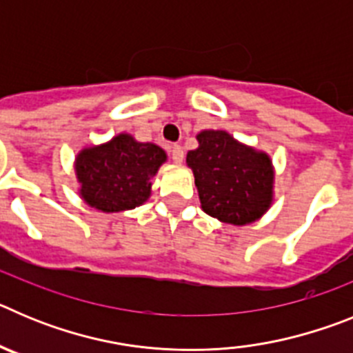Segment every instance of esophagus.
I'll list each match as a JSON object with an SVG mask.
<instances>
[{"label":"esophagus","mask_w":353,"mask_h":353,"mask_svg":"<svg viewBox=\"0 0 353 353\" xmlns=\"http://www.w3.org/2000/svg\"><path fill=\"white\" fill-rule=\"evenodd\" d=\"M171 159H173V162H176V164H180V162L183 161V148L180 145H173L171 146Z\"/></svg>","instance_id":"34e87169"}]
</instances>
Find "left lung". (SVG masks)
Listing matches in <instances>:
<instances>
[{
  "instance_id": "obj_1",
  "label": "left lung",
  "mask_w": 353,
  "mask_h": 353,
  "mask_svg": "<svg viewBox=\"0 0 353 353\" xmlns=\"http://www.w3.org/2000/svg\"><path fill=\"white\" fill-rule=\"evenodd\" d=\"M199 146L187 154L201 208L215 219L244 226L260 219L272 203V161L224 130L198 134Z\"/></svg>"
}]
</instances>
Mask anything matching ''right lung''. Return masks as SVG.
I'll list each match as a JSON object with an SVG mask.
<instances>
[{
	"label": "right lung",
	"instance_id": "right-lung-1",
	"mask_svg": "<svg viewBox=\"0 0 353 353\" xmlns=\"http://www.w3.org/2000/svg\"><path fill=\"white\" fill-rule=\"evenodd\" d=\"M166 154L154 143H139L118 134L109 143L84 148L76 159L81 196L102 212L130 210L148 199L159 166Z\"/></svg>",
	"mask_w": 353,
	"mask_h": 353
}]
</instances>
